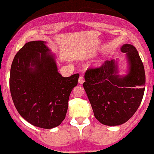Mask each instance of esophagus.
<instances>
[{
	"mask_svg": "<svg viewBox=\"0 0 154 154\" xmlns=\"http://www.w3.org/2000/svg\"><path fill=\"white\" fill-rule=\"evenodd\" d=\"M84 77L83 76V75H81L80 77H79V84H84Z\"/></svg>",
	"mask_w": 154,
	"mask_h": 154,
	"instance_id": "34e87169",
	"label": "esophagus"
}]
</instances>
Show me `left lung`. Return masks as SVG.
I'll return each instance as SVG.
<instances>
[{
  "label": "left lung",
  "instance_id": "1",
  "mask_svg": "<svg viewBox=\"0 0 154 154\" xmlns=\"http://www.w3.org/2000/svg\"><path fill=\"white\" fill-rule=\"evenodd\" d=\"M121 50L128 58L129 71L125 76L117 75L114 60H106L101 66L88 68L84 88L95 118L108 126L127 122L140 105L144 94L146 74L137 49L124 44Z\"/></svg>",
  "mask_w": 154,
  "mask_h": 154
}]
</instances>
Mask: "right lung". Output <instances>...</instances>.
<instances>
[{
	"instance_id": "add662e5",
	"label": "right lung",
	"mask_w": 154,
	"mask_h": 154,
	"mask_svg": "<svg viewBox=\"0 0 154 154\" xmlns=\"http://www.w3.org/2000/svg\"><path fill=\"white\" fill-rule=\"evenodd\" d=\"M45 44L30 41L19 50L11 64L9 86L14 104L22 118L35 127L51 129L65 119L79 74L60 75Z\"/></svg>"
}]
</instances>
